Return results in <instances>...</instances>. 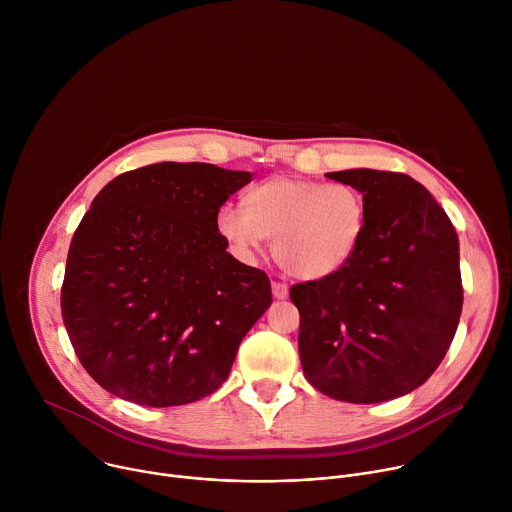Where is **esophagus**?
<instances>
[{
  "label": "esophagus",
  "mask_w": 512,
  "mask_h": 512,
  "mask_svg": "<svg viewBox=\"0 0 512 512\" xmlns=\"http://www.w3.org/2000/svg\"><path fill=\"white\" fill-rule=\"evenodd\" d=\"M271 289H273V296H275L277 300H285V298H287V285H285V283L273 281V283H271Z\"/></svg>",
  "instance_id": "34e87169"
}]
</instances>
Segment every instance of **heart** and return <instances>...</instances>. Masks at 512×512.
Returning <instances> with one entry per match:
<instances>
[{
	"mask_svg": "<svg viewBox=\"0 0 512 512\" xmlns=\"http://www.w3.org/2000/svg\"><path fill=\"white\" fill-rule=\"evenodd\" d=\"M243 204L218 208V235L243 259H253L265 239H273L275 261L298 279L338 273L367 231V200L344 182L275 176L253 186Z\"/></svg>",
	"mask_w": 512,
	"mask_h": 512,
	"instance_id": "1",
	"label": "heart"
}]
</instances>
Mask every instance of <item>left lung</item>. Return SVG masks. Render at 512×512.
I'll use <instances>...</instances> for the list:
<instances>
[{
  "instance_id": "left-lung-1",
  "label": "left lung",
  "mask_w": 512,
  "mask_h": 512,
  "mask_svg": "<svg viewBox=\"0 0 512 512\" xmlns=\"http://www.w3.org/2000/svg\"><path fill=\"white\" fill-rule=\"evenodd\" d=\"M326 176L362 192L367 231L338 273L289 289L304 375L338 401H389L423 385L454 340L464 302L458 235L407 174Z\"/></svg>"
}]
</instances>
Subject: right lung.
Listing matches in <instances>:
<instances>
[{
	"mask_svg": "<svg viewBox=\"0 0 512 512\" xmlns=\"http://www.w3.org/2000/svg\"><path fill=\"white\" fill-rule=\"evenodd\" d=\"M251 182L214 164L162 162L113 178L70 241L62 320L87 373L148 407L221 387L271 306L265 271L227 253L216 212Z\"/></svg>",
	"mask_w": 512,
	"mask_h": 512,
	"instance_id": "add662e5",
	"label": "right lung"
}]
</instances>
